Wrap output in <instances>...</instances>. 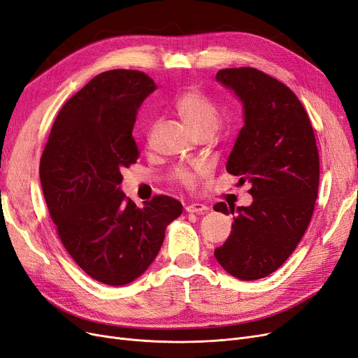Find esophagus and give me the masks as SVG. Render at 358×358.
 Segmentation results:
<instances>
[{"instance_id":"obj_1","label":"esophagus","mask_w":358,"mask_h":358,"mask_svg":"<svg viewBox=\"0 0 358 358\" xmlns=\"http://www.w3.org/2000/svg\"><path fill=\"white\" fill-rule=\"evenodd\" d=\"M185 210H187L188 213L203 215V213H206L208 210V207L206 204H201V203H192V204L185 206Z\"/></svg>"}]
</instances>
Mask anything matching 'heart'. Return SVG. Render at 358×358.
Returning <instances> with one entry per match:
<instances>
[{
    "mask_svg": "<svg viewBox=\"0 0 358 358\" xmlns=\"http://www.w3.org/2000/svg\"><path fill=\"white\" fill-rule=\"evenodd\" d=\"M175 109L185 124L192 133L215 131L217 129L220 114L217 105L208 99L200 90L191 89L183 92L175 102ZM207 171L206 166L195 163L191 166H182L175 169L173 176L183 185H192Z\"/></svg>",
    "mask_w": 358,
    "mask_h": 358,
    "instance_id": "obj_1",
    "label": "heart"
}]
</instances>
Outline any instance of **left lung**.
<instances>
[{"label": "left lung", "instance_id": "8db88e82", "mask_svg": "<svg viewBox=\"0 0 358 358\" xmlns=\"http://www.w3.org/2000/svg\"><path fill=\"white\" fill-rule=\"evenodd\" d=\"M216 81L243 105L238 136L227 170L248 180V207L225 203L216 212L236 215L229 237L215 250L219 265L238 280L274 273L296 249L310 225L318 192L320 162L305 109L287 85L255 68H228Z\"/></svg>", "mask_w": 358, "mask_h": 358}]
</instances>
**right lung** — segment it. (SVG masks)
Masks as SVG:
<instances>
[{
	"mask_svg": "<svg viewBox=\"0 0 358 358\" xmlns=\"http://www.w3.org/2000/svg\"><path fill=\"white\" fill-rule=\"evenodd\" d=\"M157 84L139 71L96 76L60 109L40 163L48 212L60 241L92 278L124 286L162 249L182 204L157 195L138 207L121 191V170L136 163L131 133L142 102Z\"/></svg>",
	"mask_w": 358,
	"mask_h": 358,
	"instance_id": "obj_1",
	"label": "right lung"
}]
</instances>
